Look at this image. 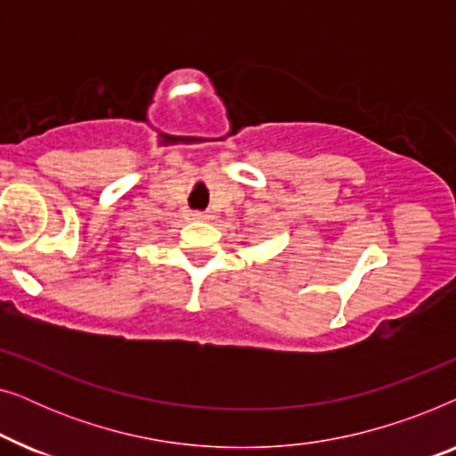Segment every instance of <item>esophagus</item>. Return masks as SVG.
<instances>
[{"mask_svg": "<svg viewBox=\"0 0 456 456\" xmlns=\"http://www.w3.org/2000/svg\"><path fill=\"white\" fill-rule=\"evenodd\" d=\"M191 217H192V220H197V222H208L211 214H209V211H192Z\"/></svg>", "mask_w": 456, "mask_h": 456, "instance_id": "1", "label": "esophagus"}]
</instances>
